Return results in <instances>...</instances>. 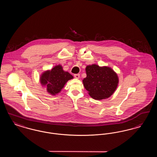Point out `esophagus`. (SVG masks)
<instances>
[{"label":"esophagus","instance_id":"1","mask_svg":"<svg viewBox=\"0 0 157 157\" xmlns=\"http://www.w3.org/2000/svg\"><path fill=\"white\" fill-rule=\"evenodd\" d=\"M74 77L75 78H77V79H79V77H80V74H74Z\"/></svg>","mask_w":157,"mask_h":157}]
</instances>
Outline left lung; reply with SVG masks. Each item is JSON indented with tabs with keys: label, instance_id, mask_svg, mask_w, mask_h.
<instances>
[{
	"label": "left lung",
	"instance_id": "1",
	"mask_svg": "<svg viewBox=\"0 0 157 157\" xmlns=\"http://www.w3.org/2000/svg\"><path fill=\"white\" fill-rule=\"evenodd\" d=\"M86 72L83 83L91 97L101 100L112 95L118 83L117 75L112 69L92 65L86 67Z\"/></svg>",
	"mask_w": 157,
	"mask_h": 157
}]
</instances>
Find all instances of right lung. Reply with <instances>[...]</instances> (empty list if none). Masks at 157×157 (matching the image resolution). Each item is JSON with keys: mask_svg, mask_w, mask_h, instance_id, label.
I'll return each mask as SVG.
<instances>
[{"mask_svg": "<svg viewBox=\"0 0 157 157\" xmlns=\"http://www.w3.org/2000/svg\"><path fill=\"white\" fill-rule=\"evenodd\" d=\"M73 78L69 72L63 71L60 65L44 72L40 78L41 83L46 85L48 92L52 95L59 93L68 80Z\"/></svg>", "mask_w": 157, "mask_h": 157, "instance_id": "obj_1", "label": "right lung"}]
</instances>
